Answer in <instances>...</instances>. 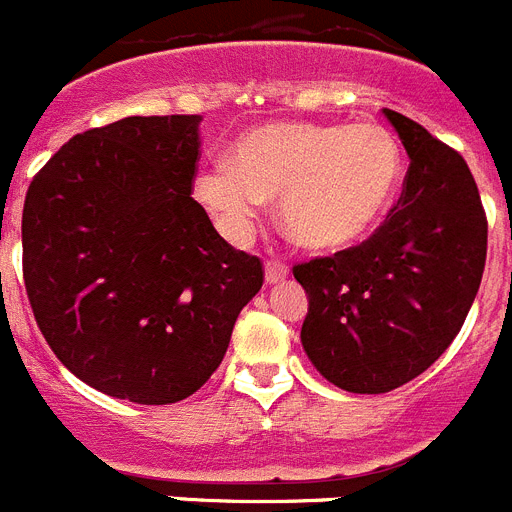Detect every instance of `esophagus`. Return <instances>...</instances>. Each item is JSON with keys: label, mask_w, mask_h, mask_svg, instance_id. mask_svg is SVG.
<instances>
[{"label": "esophagus", "mask_w": 512, "mask_h": 512, "mask_svg": "<svg viewBox=\"0 0 512 512\" xmlns=\"http://www.w3.org/2000/svg\"><path fill=\"white\" fill-rule=\"evenodd\" d=\"M287 274H290V266L282 264V261H266V282L269 285H277V282H282V279H287Z\"/></svg>", "instance_id": "esophagus-1"}]
</instances>
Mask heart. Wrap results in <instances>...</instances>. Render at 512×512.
<instances>
[{
    "instance_id": "b5f03b06",
    "label": "heart",
    "mask_w": 512,
    "mask_h": 512,
    "mask_svg": "<svg viewBox=\"0 0 512 512\" xmlns=\"http://www.w3.org/2000/svg\"><path fill=\"white\" fill-rule=\"evenodd\" d=\"M401 152L378 124L282 121L248 131L233 163L220 157L196 173V199L227 235L246 238L266 199L300 246L339 251L383 220L399 186Z\"/></svg>"
}]
</instances>
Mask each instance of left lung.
Returning <instances> with one entry per match:
<instances>
[{
    "label": "left lung",
    "instance_id": "8db88e82",
    "mask_svg": "<svg viewBox=\"0 0 512 512\" xmlns=\"http://www.w3.org/2000/svg\"><path fill=\"white\" fill-rule=\"evenodd\" d=\"M409 155L399 202L360 246L292 266L308 292L305 355L334 386L386 393L451 347L482 285L487 214L469 165L383 108Z\"/></svg>",
    "mask_w": 512,
    "mask_h": 512
}]
</instances>
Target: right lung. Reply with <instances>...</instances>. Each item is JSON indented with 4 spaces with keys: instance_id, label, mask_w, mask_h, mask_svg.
I'll list each match as a JSON object with an SVG mask.
<instances>
[{
    "instance_id": "right-lung-1",
    "label": "right lung",
    "mask_w": 512,
    "mask_h": 512,
    "mask_svg": "<svg viewBox=\"0 0 512 512\" xmlns=\"http://www.w3.org/2000/svg\"><path fill=\"white\" fill-rule=\"evenodd\" d=\"M199 116H129L69 139L30 181L23 279L48 347L80 381L176 404L209 381L264 285L191 199Z\"/></svg>"
}]
</instances>
